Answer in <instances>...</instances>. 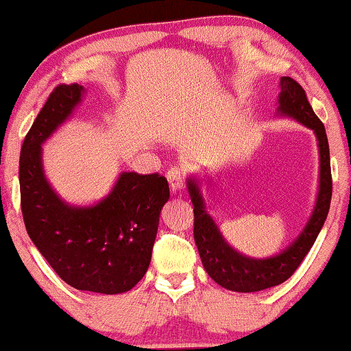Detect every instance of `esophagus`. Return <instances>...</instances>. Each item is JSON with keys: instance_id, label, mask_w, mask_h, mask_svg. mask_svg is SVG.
<instances>
[{"instance_id": "esophagus-1", "label": "esophagus", "mask_w": 351, "mask_h": 351, "mask_svg": "<svg viewBox=\"0 0 351 351\" xmlns=\"http://www.w3.org/2000/svg\"><path fill=\"white\" fill-rule=\"evenodd\" d=\"M166 177H167V182H169V186H171L172 191H179V190H182V188H184V185H185V172L182 171L180 167H177V166L171 167V169L167 171Z\"/></svg>"}]
</instances>
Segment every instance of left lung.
<instances>
[{"instance_id": "1", "label": "left lung", "mask_w": 351, "mask_h": 351, "mask_svg": "<svg viewBox=\"0 0 351 351\" xmlns=\"http://www.w3.org/2000/svg\"><path fill=\"white\" fill-rule=\"evenodd\" d=\"M278 112L289 115L307 128L315 131L319 147V191L315 210L307 226L296 241L278 255L266 260H253L237 253L228 245L220 231L204 209V201L195 179L188 180L191 202L195 206V242L199 252L202 266L207 274L223 288L239 293H253L280 285L299 267L304 258L317 241L326 220L332 196L331 160L326 130L322 120L315 115L304 88L291 77L280 79Z\"/></svg>"}]
</instances>
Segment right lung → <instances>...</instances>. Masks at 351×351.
<instances>
[{
  "mask_svg": "<svg viewBox=\"0 0 351 351\" xmlns=\"http://www.w3.org/2000/svg\"><path fill=\"white\" fill-rule=\"evenodd\" d=\"M84 87H55L20 152V206L29 239L58 277L85 291H130L145 276L169 185L160 174L123 172L91 207L64 204L45 180L40 144L79 104Z\"/></svg>",
  "mask_w": 351,
  "mask_h": 351,
  "instance_id": "obj_1",
  "label": "right lung"
}]
</instances>
